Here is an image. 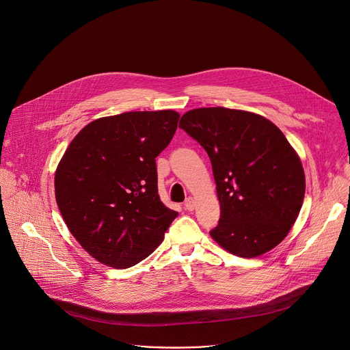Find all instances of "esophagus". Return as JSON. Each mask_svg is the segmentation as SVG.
Instances as JSON below:
<instances>
[{"instance_id":"obj_1","label":"esophagus","mask_w":350,"mask_h":350,"mask_svg":"<svg viewBox=\"0 0 350 350\" xmlns=\"http://www.w3.org/2000/svg\"><path fill=\"white\" fill-rule=\"evenodd\" d=\"M184 208H185V211H193V208H195V201H193V198H187L185 199V202H184Z\"/></svg>"}]
</instances>
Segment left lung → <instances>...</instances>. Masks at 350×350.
I'll return each instance as SVG.
<instances>
[{
  "mask_svg": "<svg viewBox=\"0 0 350 350\" xmlns=\"http://www.w3.org/2000/svg\"><path fill=\"white\" fill-rule=\"evenodd\" d=\"M180 127L212 162L220 202L212 238L239 258H256L289 232L305 198V172L282 131L266 118L227 108H199Z\"/></svg>",
  "mask_w": 350,
  "mask_h": 350,
  "instance_id": "8db88e82",
  "label": "left lung"
}]
</instances>
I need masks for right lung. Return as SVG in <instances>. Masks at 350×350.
Listing matches in <instances>:
<instances>
[{"label":"right lung","instance_id":"add662e5","mask_svg":"<svg viewBox=\"0 0 350 350\" xmlns=\"http://www.w3.org/2000/svg\"><path fill=\"white\" fill-rule=\"evenodd\" d=\"M174 111L126 112L87 124L55 173L61 215L98 262L131 267L151 255L178 216L158 193L157 157L170 144Z\"/></svg>","mask_w":350,"mask_h":350}]
</instances>
